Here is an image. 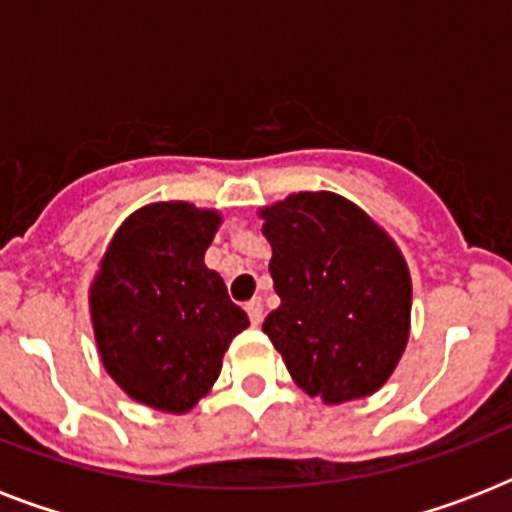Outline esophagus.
<instances>
[{
    "label": "esophagus",
    "mask_w": 512,
    "mask_h": 512,
    "mask_svg": "<svg viewBox=\"0 0 512 512\" xmlns=\"http://www.w3.org/2000/svg\"><path fill=\"white\" fill-rule=\"evenodd\" d=\"M244 308H247V313H249V321H252V324L257 327V324L263 321V300H260V297H252V300H249Z\"/></svg>",
    "instance_id": "1"
}]
</instances>
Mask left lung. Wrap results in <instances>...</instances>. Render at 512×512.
Here are the masks:
<instances>
[{"mask_svg": "<svg viewBox=\"0 0 512 512\" xmlns=\"http://www.w3.org/2000/svg\"><path fill=\"white\" fill-rule=\"evenodd\" d=\"M271 337L289 374L327 404L382 388L409 340L412 281L396 244L337 193L303 191L265 207Z\"/></svg>", "mask_w": 512, "mask_h": 512, "instance_id": "obj_1", "label": "left lung"}]
</instances>
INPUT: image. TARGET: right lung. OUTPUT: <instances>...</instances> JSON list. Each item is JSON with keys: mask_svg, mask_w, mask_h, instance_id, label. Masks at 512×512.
<instances>
[{"mask_svg": "<svg viewBox=\"0 0 512 512\" xmlns=\"http://www.w3.org/2000/svg\"><path fill=\"white\" fill-rule=\"evenodd\" d=\"M220 215L185 201L124 220L90 289L100 358L140 404L188 412L215 385L247 313L204 265Z\"/></svg>", "mask_w": 512, "mask_h": 512, "instance_id": "1", "label": "right lung"}]
</instances>
